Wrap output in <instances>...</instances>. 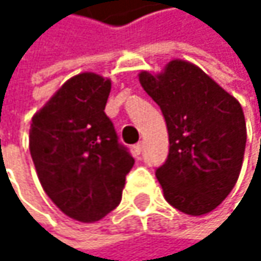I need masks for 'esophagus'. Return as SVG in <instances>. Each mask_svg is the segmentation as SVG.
<instances>
[{
  "mask_svg": "<svg viewBox=\"0 0 261 261\" xmlns=\"http://www.w3.org/2000/svg\"><path fill=\"white\" fill-rule=\"evenodd\" d=\"M143 146H145V143H143V142H139V143H136V145H134V151H136V154H142V151H143Z\"/></svg>",
  "mask_w": 261,
  "mask_h": 261,
  "instance_id": "esophagus-1",
  "label": "esophagus"
}]
</instances>
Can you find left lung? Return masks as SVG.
Listing matches in <instances>:
<instances>
[{
	"instance_id": "1",
	"label": "left lung",
	"mask_w": 261,
	"mask_h": 261,
	"mask_svg": "<svg viewBox=\"0 0 261 261\" xmlns=\"http://www.w3.org/2000/svg\"><path fill=\"white\" fill-rule=\"evenodd\" d=\"M139 81L168 127L169 154L155 171L165 199L190 216L210 213L233 190L242 169L246 122L240 102L180 59L159 74L142 71Z\"/></svg>"
}]
</instances>
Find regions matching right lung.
<instances>
[{
	"instance_id": "add662e5",
	"label": "right lung",
	"mask_w": 261,
	"mask_h": 261,
	"mask_svg": "<svg viewBox=\"0 0 261 261\" xmlns=\"http://www.w3.org/2000/svg\"><path fill=\"white\" fill-rule=\"evenodd\" d=\"M112 81L69 79L34 113L30 154L45 193L69 218L95 222L118 207L134 165L104 113Z\"/></svg>"
}]
</instances>
